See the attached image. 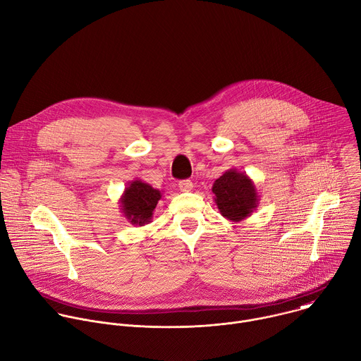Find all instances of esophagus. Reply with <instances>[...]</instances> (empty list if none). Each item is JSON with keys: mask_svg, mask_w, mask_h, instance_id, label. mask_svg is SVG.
Instances as JSON below:
<instances>
[{"mask_svg": "<svg viewBox=\"0 0 361 361\" xmlns=\"http://www.w3.org/2000/svg\"><path fill=\"white\" fill-rule=\"evenodd\" d=\"M192 187H194V184H192L191 180H183V181L178 183V188H180V191H183V192L191 191Z\"/></svg>", "mask_w": 361, "mask_h": 361, "instance_id": "34e87169", "label": "esophagus"}]
</instances>
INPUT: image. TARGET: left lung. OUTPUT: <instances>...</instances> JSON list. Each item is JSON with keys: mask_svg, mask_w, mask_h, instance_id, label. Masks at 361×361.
Returning a JSON list of instances; mask_svg holds the SVG:
<instances>
[{"mask_svg": "<svg viewBox=\"0 0 361 361\" xmlns=\"http://www.w3.org/2000/svg\"><path fill=\"white\" fill-rule=\"evenodd\" d=\"M212 192L219 214L231 222L251 216L259 204L255 183L236 169H229L216 178L212 184Z\"/></svg>", "mask_w": 361, "mask_h": 361, "instance_id": "8db88e82", "label": "left lung"}]
</instances>
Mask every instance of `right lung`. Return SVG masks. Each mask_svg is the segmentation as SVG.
<instances>
[{
    "label": "right lung",
    "mask_w": 361,
    "mask_h": 361,
    "mask_svg": "<svg viewBox=\"0 0 361 361\" xmlns=\"http://www.w3.org/2000/svg\"><path fill=\"white\" fill-rule=\"evenodd\" d=\"M161 195L163 192L160 190L136 178L128 184L120 197V211L132 225L143 226L152 222L153 212Z\"/></svg>",
    "instance_id": "1"
}]
</instances>
